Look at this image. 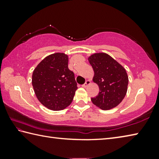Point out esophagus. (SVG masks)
Segmentation results:
<instances>
[{"label": "esophagus", "mask_w": 159, "mask_h": 159, "mask_svg": "<svg viewBox=\"0 0 159 159\" xmlns=\"http://www.w3.org/2000/svg\"><path fill=\"white\" fill-rule=\"evenodd\" d=\"M90 84V81L89 80H86L85 83L82 86H83V88H87L88 85H89Z\"/></svg>", "instance_id": "34e87169"}]
</instances>
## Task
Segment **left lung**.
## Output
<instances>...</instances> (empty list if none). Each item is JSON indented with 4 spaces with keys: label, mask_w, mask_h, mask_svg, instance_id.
<instances>
[{
    "label": "left lung",
    "mask_w": 159,
    "mask_h": 159,
    "mask_svg": "<svg viewBox=\"0 0 159 159\" xmlns=\"http://www.w3.org/2000/svg\"><path fill=\"white\" fill-rule=\"evenodd\" d=\"M88 60L94 71L93 80L99 89L98 95L91 101L102 110L117 107L128 90V76L125 68L104 52L93 54Z\"/></svg>",
    "instance_id": "1"
}]
</instances>
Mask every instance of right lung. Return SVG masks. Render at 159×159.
<instances>
[{
	"label": "right lung",
	"mask_w": 159,
	"mask_h": 159,
	"mask_svg": "<svg viewBox=\"0 0 159 159\" xmlns=\"http://www.w3.org/2000/svg\"><path fill=\"white\" fill-rule=\"evenodd\" d=\"M68 61L65 53L52 54L38 64L32 74V85L37 99L52 111H60L69 106L78 89Z\"/></svg>",
	"instance_id": "add662e5"
}]
</instances>
